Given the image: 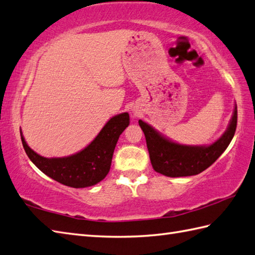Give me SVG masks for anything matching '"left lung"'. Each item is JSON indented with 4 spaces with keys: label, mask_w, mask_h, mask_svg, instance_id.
Here are the masks:
<instances>
[{
    "label": "left lung",
    "mask_w": 255,
    "mask_h": 255,
    "mask_svg": "<svg viewBox=\"0 0 255 255\" xmlns=\"http://www.w3.org/2000/svg\"><path fill=\"white\" fill-rule=\"evenodd\" d=\"M139 125L144 132L151 164L155 171L167 177L193 176L210 167L227 149L237 128V105L226 131L210 145L176 143L141 120Z\"/></svg>",
    "instance_id": "left-lung-1"
}]
</instances>
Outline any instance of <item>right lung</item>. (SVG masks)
<instances>
[{
  "instance_id": "1",
  "label": "right lung",
  "mask_w": 255,
  "mask_h": 255,
  "mask_svg": "<svg viewBox=\"0 0 255 255\" xmlns=\"http://www.w3.org/2000/svg\"><path fill=\"white\" fill-rule=\"evenodd\" d=\"M128 125V113L112 117L90 144L65 157L41 156L27 144L21 130L20 137L28 157L42 173L65 186L86 188L97 185L109 174L118 138Z\"/></svg>"
}]
</instances>
